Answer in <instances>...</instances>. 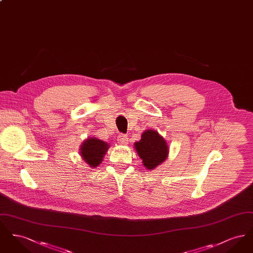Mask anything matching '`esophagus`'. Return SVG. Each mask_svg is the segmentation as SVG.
Here are the masks:
<instances>
[{
	"label": "esophagus",
	"instance_id": "1",
	"mask_svg": "<svg viewBox=\"0 0 253 253\" xmlns=\"http://www.w3.org/2000/svg\"><path fill=\"white\" fill-rule=\"evenodd\" d=\"M118 141L121 145H126L128 143V136L125 133H120L118 135Z\"/></svg>",
	"mask_w": 253,
	"mask_h": 253
}]
</instances>
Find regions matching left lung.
I'll return each mask as SVG.
<instances>
[{"instance_id": "1", "label": "left lung", "mask_w": 253, "mask_h": 253, "mask_svg": "<svg viewBox=\"0 0 253 253\" xmlns=\"http://www.w3.org/2000/svg\"><path fill=\"white\" fill-rule=\"evenodd\" d=\"M135 151L147 169H155L168 157V146L165 139L153 130L145 131L141 139L134 143Z\"/></svg>"}]
</instances>
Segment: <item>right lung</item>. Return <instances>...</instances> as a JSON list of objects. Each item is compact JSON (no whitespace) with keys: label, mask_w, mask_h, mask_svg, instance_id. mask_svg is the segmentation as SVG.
I'll return each instance as SVG.
<instances>
[{"label":"right lung","mask_w":253,"mask_h":253,"mask_svg":"<svg viewBox=\"0 0 253 253\" xmlns=\"http://www.w3.org/2000/svg\"><path fill=\"white\" fill-rule=\"evenodd\" d=\"M108 151V143L96 138L85 140L81 148V155L90 167H96L102 161L103 156Z\"/></svg>","instance_id":"1"}]
</instances>
